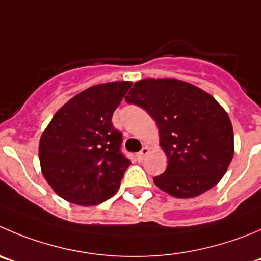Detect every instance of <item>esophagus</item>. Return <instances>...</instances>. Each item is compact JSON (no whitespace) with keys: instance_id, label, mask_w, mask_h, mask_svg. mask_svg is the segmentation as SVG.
Here are the masks:
<instances>
[{"instance_id":"obj_1","label":"esophagus","mask_w":261,"mask_h":261,"mask_svg":"<svg viewBox=\"0 0 261 261\" xmlns=\"http://www.w3.org/2000/svg\"><path fill=\"white\" fill-rule=\"evenodd\" d=\"M149 152H150L149 148H148V147H144V148H143L142 150H140V152L138 153V154H136V157H138V160H139V161H142V160H144L145 155L149 154Z\"/></svg>"}]
</instances>
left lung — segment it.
I'll use <instances>...</instances> for the list:
<instances>
[{
  "label": "left lung",
  "instance_id": "1",
  "mask_svg": "<svg viewBox=\"0 0 261 261\" xmlns=\"http://www.w3.org/2000/svg\"><path fill=\"white\" fill-rule=\"evenodd\" d=\"M127 103L142 107L157 123L166 171L155 186L176 198H193L215 187L234 154L230 118L215 97L176 79L135 82Z\"/></svg>",
  "mask_w": 261,
  "mask_h": 261
}]
</instances>
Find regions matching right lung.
Returning a JSON list of instances; mask_svg holds the SVG:
<instances>
[{"instance_id": "add662e5", "label": "right lung", "mask_w": 261, "mask_h": 261, "mask_svg": "<svg viewBox=\"0 0 261 261\" xmlns=\"http://www.w3.org/2000/svg\"><path fill=\"white\" fill-rule=\"evenodd\" d=\"M133 82L95 85L68 100L43 130L41 171L53 191L70 203L95 206L117 193L130 161L112 116Z\"/></svg>"}]
</instances>
